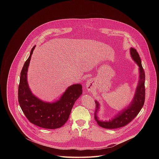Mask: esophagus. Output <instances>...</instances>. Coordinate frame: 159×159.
I'll list each match as a JSON object with an SVG mask.
<instances>
[{
  "label": "esophagus",
  "mask_w": 159,
  "mask_h": 159,
  "mask_svg": "<svg viewBox=\"0 0 159 159\" xmlns=\"http://www.w3.org/2000/svg\"><path fill=\"white\" fill-rule=\"evenodd\" d=\"M92 82H93V80H92V79H91V78H89V79H88V80H87V81H86V89H87V90H88V91H91V89H92Z\"/></svg>",
  "instance_id": "34e87169"
}]
</instances>
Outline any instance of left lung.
Returning <instances> with one entry per match:
<instances>
[{"instance_id": "obj_1", "label": "left lung", "mask_w": 159, "mask_h": 159, "mask_svg": "<svg viewBox=\"0 0 159 159\" xmlns=\"http://www.w3.org/2000/svg\"><path fill=\"white\" fill-rule=\"evenodd\" d=\"M130 54L132 59L138 66L139 71V80L134 99L127 108L123 109L122 111L119 112L117 115H115L114 118L108 121H102L98 119L97 113L100 109V105L98 102L95 100L96 108L94 113V119L98 125L103 128L113 129L126 125L136 117L144 105L145 100V73L141 65L140 57L135 48H130Z\"/></svg>"}]
</instances>
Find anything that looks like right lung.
Returning a JSON list of instances; mask_svg holds the SVG:
<instances>
[{
	"instance_id": "add662e5",
	"label": "right lung",
	"mask_w": 159,
	"mask_h": 159,
	"mask_svg": "<svg viewBox=\"0 0 159 159\" xmlns=\"http://www.w3.org/2000/svg\"><path fill=\"white\" fill-rule=\"evenodd\" d=\"M35 46L25 62L18 87V102L20 107L30 122L42 128L55 129L61 127L68 120L75 101L82 94V86L75 84L69 86L61 98L53 103L45 102L36 97L29 88L27 73Z\"/></svg>"
}]
</instances>
